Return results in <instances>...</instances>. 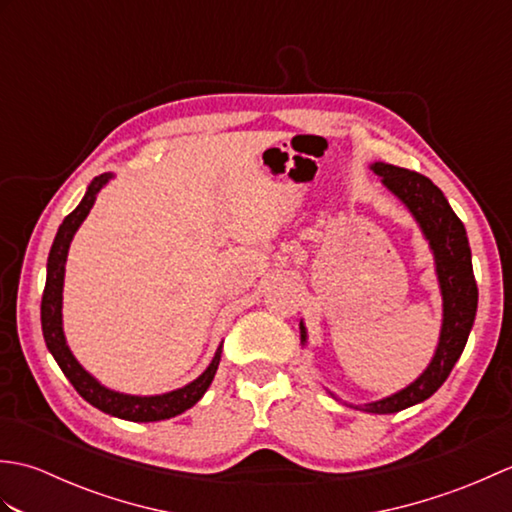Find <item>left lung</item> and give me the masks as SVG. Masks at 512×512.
<instances>
[{
  "mask_svg": "<svg viewBox=\"0 0 512 512\" xmlns=\"http://www.w3.org/2000/svg\"><path fill=\"white\" fill-rule=\"evenodd\" d=\"M383 182V187L394 193L405 204L413 220L431 248L433 264L442 297V325L436 352H433L427 369L400 391L380 400H369L363 409L367 413H396L407 407L418 405L436 394L444 380L449 378L453 365L464 352L477 312V284L471 264V246L466 237V228L458 215L453 213L444 193L422 173L387 165V162H372L369 165ZM301 345L308 343V330L303 319L299 321ZM332 394V391H330ZM334 396V394H332Z\"/></svg>",
  "mask_w": 512,
  "mask_h": 512,
  "instance_id": "8db88e82",
  "label": "left lung"
}]
</instances>
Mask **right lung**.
<instances>
[{"instance_id":"1","label":"right lung","mask_w":512,"mask_h":512,"mask_svg":"<svg viewBox=\"0 0 512 512\" xmlns=\"http://www.w3.org/2000/svg\"><path fill=\"white\" fill-rule=\"evenodd\" d=\"M114 178V173H101L96 176L90 184L88 191H85L83 200L79 206L65 217L63 224L59 226L57 237H54L50 255H48V266H46V288H43L41 297V330L43 339L54 361L61 367L65 378L70 380L72 387L79 391V394L90 402L92 407L101 409L103 413H110L114 418L132 420V422H158V420H169L173 416H180L182 411L191 409L195 402H198L206 389L211 387L217 365H220L222 358V343L217 345L213 361L204 372L187 383L184 387H178L167 394H156V396H134V394H123V391H116L101 385V380H96L88 369H85L79 361H76L68 341H65L63 332V279H65V262H68V250L72 244L74 233L79 231L85 217L92 211L96 202V195L101 193L107 182Z\"/></svg>"}]
</instances>
